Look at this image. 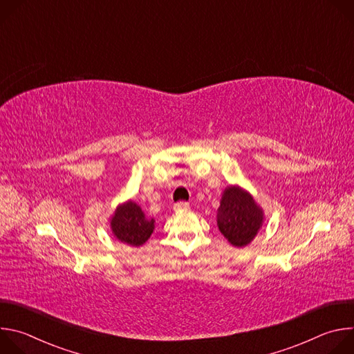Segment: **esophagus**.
<instances>
[{"label":"esophagus","instance_id":"1","mask_svg":"<svg viewBox=\"0 0 354 354\" xmlns=\"http://www.w3.org/2000/svg\"><path fill=\"white\" fill-rule=\"evenodd\" d=\"M189 209V203H185V201H180V203H176L174 206L175 212H182V210H187Z\"/></svg>","mask_w":354,"mask_h":354}]
</instances>
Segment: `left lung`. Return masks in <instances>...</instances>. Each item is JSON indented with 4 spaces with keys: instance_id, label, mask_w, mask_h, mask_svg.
Segmentation results:
<instances>
[{
    "instance_id": "8db88e82",
    "label": "left lung",
    "mask_w": 354,
    "mask_h": 354,
    "mask_svg": "<svg viewBox=\"0 0 354 354\" xmlns=\"http://www.w3.org/2000/svg\"><path fill=\"white\" fill-rule=\"evenodd\" d=\"M263 223V209L246 189L239 185H230L223 190L217 209V225L232 246L249 245L259 234Z\"/></svg>"
}]
</instances>
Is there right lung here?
Segmentation results:
<instances>
[{"instance_id": "obj_1", "label": "right lung", "mask_w": 354, "mask_h": 354, "mask_svg": "<svg viewBox=\"0 0 354 354\" xmlns=\"http://www.w3.org/2000/svg\"><path fill=\"white\" fill-rule=\"evenodd\" d=\"M113 236L122 243L131 246L144 245L154 232L156 220L148 218L142 209L133 200L120 203L111 217Z\"/></svg>"}]
</instances>
